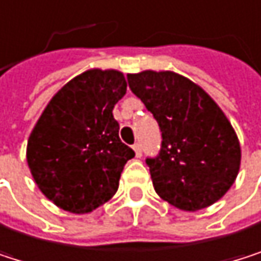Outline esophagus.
Instances as JSON below:
<instances>
[{"label":"esophagus","mask_w":261,"mask_h":261,"mask_svg":"<svg viewBox=\"0 0 261 261\" xmlns=\"http://www.w3.org/2000/svg\"><path fill=\"white\" fill-rule=\"evenodd\" d=\"M133 150H135V153H136V156H138V158H141V156H142V147H141V144H139V142L133 145Z\"/></svg>","instance_id":"esophagus-1"}]
</instances>
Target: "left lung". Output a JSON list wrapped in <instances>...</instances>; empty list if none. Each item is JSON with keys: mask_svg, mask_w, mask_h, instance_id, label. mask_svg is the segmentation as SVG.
Returning <instances> with one entry per match:
<instances>
[{"mask_svg": "<svg viewBox=\"0 0 261 261\" xmlns=\"http://www.w3.org/2000/svg\"><path fill=\"white\" fill-rule=\"evenodd\" d=\"M132 91L162 133L159 154L147 158L156 193L184 211L217 202L240 168V144L219 105L193 81L173 71L126 74Z\"/></svg>", "mask_w": 261, "mask_h": 261, "instance_id": "1", "label": "left lung"}]
</instances>
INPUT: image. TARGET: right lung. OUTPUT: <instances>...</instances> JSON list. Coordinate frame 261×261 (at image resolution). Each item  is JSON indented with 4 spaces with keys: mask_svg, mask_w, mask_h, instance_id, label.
Listing matches in <instances>:
<instances>
[{
    "mask_svg": "<svg viewBox=\"0 0 261 261\" xmlns=\"http://www.w3.org/2000/svg\"><path fill=\"white\" fill-rule=\"evenodd\" d=\"M126 93L116 70H88L48 102L27 142V164L42 194L64 211L85 214L119 188L135 151L119 139L113 108Z\"/></svg>",
    "mask_w": 261,
    "mask_h": 261,
    "instance_id": "obj_1",
    "label": "right lung"
}]
</instances>
